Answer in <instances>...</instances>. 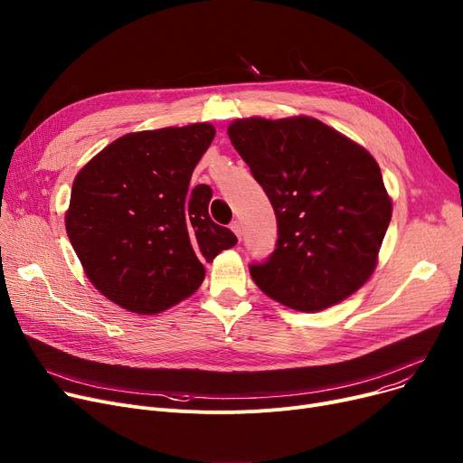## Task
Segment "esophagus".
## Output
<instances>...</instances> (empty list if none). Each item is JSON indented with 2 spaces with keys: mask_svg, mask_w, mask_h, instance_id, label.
Segmentation results:
<instances>
[{
  "mask_svg": "<svg viewBox=\"0 0 463 463\" xmlns=\"http://www.w3.org/2000/svg\"><path fill=\"white\" fill-rule=\"evenodd\" d=\"M231 229H232V232H234L238 238H241V231H244V227H241V223L238 222V219H234V222L231 223Z\"/></svg>",
  "mask_w": 463,
  "mask_h": 463,
  "instance_id": "1",
  "label": "esophagus"
}]
</instances>
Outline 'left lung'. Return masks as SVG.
Segmentation results:
<instances>
[{"instance_id":"1","label":"left lung","mask_w":463,"mask_h":463,"mask_svg":"<svg viewBox=\"0 0 463 463\" xmlns=\"http://www.w3.org/2000/svg\"><path fill=\"white\" fill-rule=\"evenodd\" d=\"M229 138L278 219L276 250L250 264L262 293L319 311L366 283L392 217L375 159L307 116L236 119Z\"/></svg>"}]
</instances>
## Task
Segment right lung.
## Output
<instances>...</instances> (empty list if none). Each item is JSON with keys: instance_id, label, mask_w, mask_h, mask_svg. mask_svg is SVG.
<instances>
[{"instance_id": "obj_1", "label": "right lung", "mask_w": 463, "mask_h": 463, "mask_svg": "<svg viewBox=\"0 0 463 463\" xmlns=\"http://www.w3.org/2000/svg\"><path fill=\"white\" fill-rule=\"evenodd\" d=\"M213 137L210 124L131 133L77 175L67 236L109 300L142 315L163 311L201 287L204 260L238 241L212 222V189H189Z\"/></svg>"}]
</instances>
